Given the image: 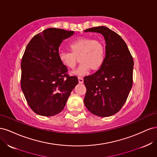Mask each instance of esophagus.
Listing matches in <instances>:
<instances>
[{"instance_id": "34e87169", "label": "esophagus", "mask_w": 157, "mask_h": 157, "mask_svg": "<svg viewBox=\"0 0 157 157\" xmlns=\"http://www.w3.org/2000/svg\"><path fill=\"white\" fill-rule=\"evenodd\" d=\"M78 82L79 83H83L84 80H83V78L82 77H78Z\"/></svg>"}]
</instances>
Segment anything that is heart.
<instances>
[{
  "instance_id": "heart-1",
  "label": "heart",
  "mask_w": 157,
  "mask_h": 157,
  "mask_svg": "<svg viewBox=\"0 0 157 157\" xmlns=\"http://www.w3.org/2000/svg\"><path fill=\"white\" fill-rule=\"evenodd\" d=\"M71 52H61L59 60L64 67L73 69L78 60L80 63L74 74L84 75L90 69L96 71L100 68L105 59V46L103 42L91 37L78 38L69 44Z\"/></svg>"
}]
</instances>
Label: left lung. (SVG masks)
<instances>
[{"label": "left lung", "instance_id": "obj_1", "mask_svg": "<svg viewBox=\"0 0 157 157\" xmlns=\"http://www.w3.org/2000/svg\"><path fill=\"white\" fill-rule=\"evenodd\" d=\"M105 40V58L97 72L84 78L86 93L84 103L95 115L110 117L124 105L133 84L134 60L124 40L108 27L90 28Z\"/></svg>", "mask_w": 157, "mask_h": 157}]
</instances>
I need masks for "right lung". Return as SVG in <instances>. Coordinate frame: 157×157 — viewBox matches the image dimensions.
<instances>
[{"mask_svg": "<svg viewBox=\"0 0 157 157\" xmlns=\"http://www.w3.org/2000/svg\"><path fill=\"white\" fill-rule=\"evenodd\" d=\"M73 31L48 28L33 36L21 62V87L28 105L38 115L50 117L63 110L78 82L59 60V47Z\"/></svg>", "mask_w": 157, "mask_h": 157, "instance_id": "right-lung-1", "label": "right lung"}]
</instances>
